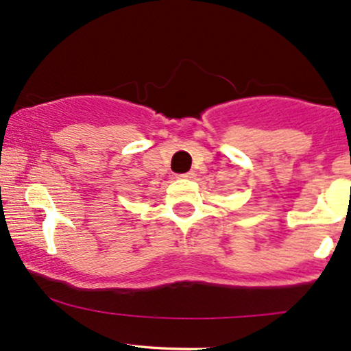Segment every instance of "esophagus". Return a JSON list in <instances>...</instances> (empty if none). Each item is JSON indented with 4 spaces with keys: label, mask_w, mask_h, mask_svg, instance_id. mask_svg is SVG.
Instances as JSON below:
<instances>
[{
    "label": "esophagus",
    "mask_w": 351,
    "mask_h": 351,
    "mask_svg": "<svg viewBox=\"0 0 351 351\" xmlns=\"http://www.w3.org/2000/svg\"><path fill=\"white\" fill-rule=\"evenodd\" d=\"M195 173L193 171H188V173H182V175H178V178H193Z\"/></svg>",
    "instance_id": "esophagus-1"
}]
</instances>
